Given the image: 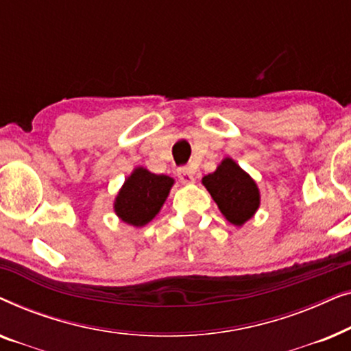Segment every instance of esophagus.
Returning <instances> with one entry per match:
<instances>
[{
	"instance_id": "esophagus-1",
	"label": "esophagus",
	"mask_w": 351,
	"mask_h": 351,
	"mask_svg": "<svg viewBox=\"0 0 351 351\" xmlns=\"http://www.w3.org/2000/svg\"><path fill=\"white\" fill-rule=\"evenodd\" d=\"M177 176H179L180 182H184V184H191V182H195L193 171H191L190 167H186V166L179 167V169H177Z\"/></svg>"
}]
</instances>
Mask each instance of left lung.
I'll list each match as a JSON object with an SVG mask.
<instances>
[{"instance_id":"8db88e82","label":"left lung","mask_w":351,"mask_h":351,"mask_svg":"<svg viewBox=\"0 0 351 351\" xmlns=\"http://www.w3.org/2000/svg\"><path fill=\"white\" fill-rule=\"evenodd\" d=\"M203 185L225 219L238 227L251 219L261 204L256 182L230 158L220 162L213 174L203 177Z\"/></svg>"}]
</instances>
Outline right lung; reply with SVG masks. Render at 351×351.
Segmentation results:
<instances>
[{
  "instance_id": "right-lung-1",
  "label": "right lung",
  "mask_w": 351,
  "mask_h": 351,
  "mask_svg": "<svg viewBox=\"0 0 351 351\" xmlns=\"http://www.w3.org/2000/svg\"><path fill=\"white\" fill-rule=\"evenodd\" d=\"M174 180L137 167L124 182L114 201V210L124 222L142 227L160 213Z\"/></svg>"
}]
</instances>
